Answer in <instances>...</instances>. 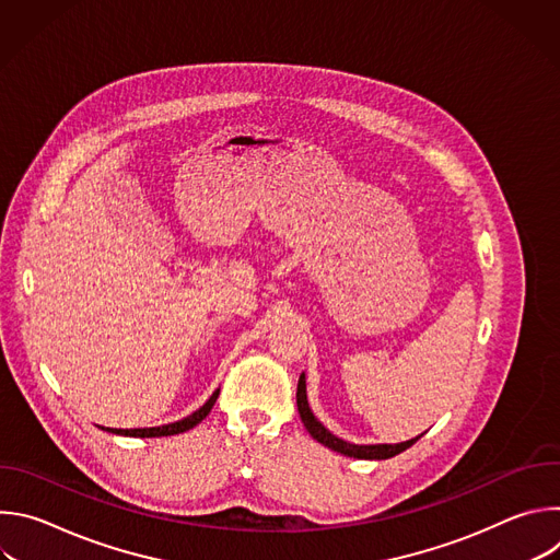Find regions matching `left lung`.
Wrapping results in <instances>:
<instances>
[{"mask_svg":"<svg viewBox=\"0 0 560 560\" xmlns=\"http://www.w3.org/2000/svg\"><path fill=\"white\" fill-rule=\"evenodd\" d=\"M296 408H299V417L305 425V430L310 432L312 439H316L322 445L335 450V452H341L346 456H354V458H392L396 454H401L404 450L412 447L421 436L417 439H410V441H404V443H394V445H354V443H348V441H341L337 439L332 432H328L322 423H318L312 415V410L307 408V396H305V376L301 374L299 378V385H296Z\"/></svg>","mask_w":560,"mask_h":560,"instance_id":"1","label":"left lung"}]
</instances>
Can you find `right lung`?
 Instances as JSON below:
<instances>
[{"label":"right lung","mask_w":560,"mask_h":560,"mask_svg":"<svg viewBox=\"0 0 560 560\" xmlns=\"http://www.w3.org/2000/svg\"><path fill=\"white\" fill-rule=\"evenodd\" d=\"M217 396H219V389L217 392H212V396L208 398V401L197 410V412H192L190 417H186V419H182V421H177V423H168V425H159V428H143V430H113V428H106L108 432H113V434H124V436H139V439H148V436H171V434H182V432H186V430H192L195 425H199L206 417H208V412L212 410V406H214V401H217Z\"/></svg>","instance_id":"obj_1"}]
</instances>
